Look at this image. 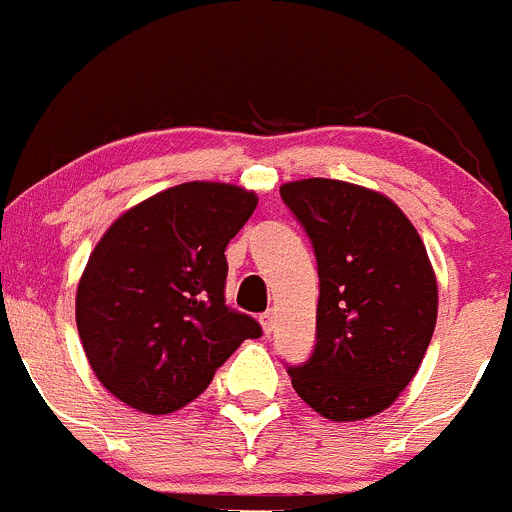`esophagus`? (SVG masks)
Here are the masks:
<instances>
[{"label": "esophagus", "mask_w": 512, "mask_h": 512, "mask_svg": "<svg viewBox=\"0 0 512 512\" xmlns=\"http://www.w3.org/2000/svg\"><path fill=\"white\" fill-rule=\"evenodd\" d=\"M261 326H264L266 334L274 332V326H276V311L274 309H269V311H264V314H261Z\"/></svg>", "instance_id": "esophagus-1"}]
</instances>
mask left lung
<instances>
[{
	"mask_svg": "<svg viewBox=\"0 0 512 512\" xmlns=\"http://www.w3.org/2000/svg\"><path fill=\"white\" fill-rule=\"evenodd\" d=\"M319 264L316 347L291 384L332 422L394 405L415 379L437 324V279L420 233L384 193L347 180L281 186Z\"/></svg>",
	"mask_w": 512,
	"mask_h": 512,
	"instance_id": "obj_1",
	"label": "left lung"
}]
</instances>
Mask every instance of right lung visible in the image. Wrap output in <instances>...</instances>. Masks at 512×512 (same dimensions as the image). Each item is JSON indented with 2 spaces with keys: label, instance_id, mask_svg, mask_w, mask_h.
Returning a JSON list of instances; mask_svg holds the SVG:
<instances>
[{
  "label": "right lung",
  "instance_id": "right-lung-1",
  "mask_svg": "<svg viewBox=\"0 0 512 512\" xmlns=\"http://www.w3.org/2000/svg\"><path fill=\"white\" fill-rule=\"evenodd\" d=\"M259 196L191 180L120 213L92 248L75 319L92 372L145 415L191 405L261 326L226 306V246Z\"/></svg>",
  "mask_w": 512,
  "mask_h": 512
}]
</instances>
